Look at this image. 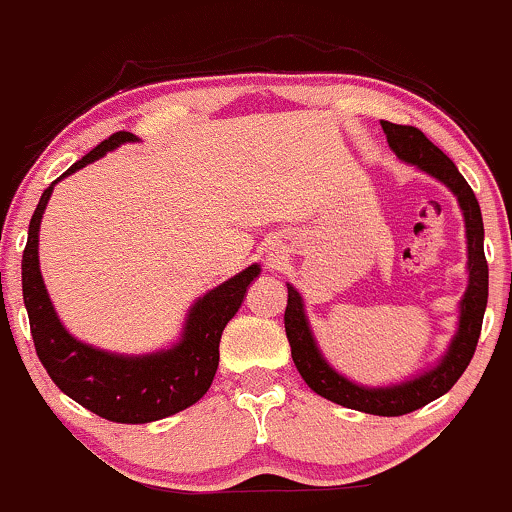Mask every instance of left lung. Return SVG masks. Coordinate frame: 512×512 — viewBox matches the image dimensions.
<instances>
[{"label": "left lung", "mask_w": 512, "mask_h": 512, "mask_svg": "<svg viewBox=\"0 0 512 512\" xmlns=\"http://www.w3.org/2000/svg\"><path fill=\"white\" fill-rule=\"evenodd\" d=\"M389 148L396 153L401 162L418 167L420 172L430 174L440 184L457 196V204L464 216L466 230V291L459 301V320L457 333L449 340L447 352L437 359L428 369H420L411 379H403L389 386H364L357 381L347 379L340 374L328 359L320 352L316 335H313L311 323H308L303 296L294 289V284H286L289 289V301L284 311L286 338L291 345V357H294L296 369L301 379L316 391L318 396L338 403V406L352 408V411L372 413V415H406L428 406L435 398L457 384L459 376L469 367L474 357L476 342L481 335V323H484L486 301H488V265L484 255V218H481L479 201L466 184L462 172L457 170L449 157L425 138L423 131L413 126H398V123L381 121Z\"/></svg>", "instance_id": "obj_1"}]
</instances>
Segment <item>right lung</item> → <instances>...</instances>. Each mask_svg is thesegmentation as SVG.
<instances>
[{"instance_id": "1", "label": "right lung", "mask_w": 512, "mask_h": 512, "mask_svg": "<svg viewBox=\"0 0 512 512\" xmlns=\"http://www.w3.org/2000/svg\"><path fill=\"white\" fill-rule=\"evenodd\" d=\"M138 140V136L128 131L114 133L50 184L31 216L24 260H21V289H24L33 345L50 379L65 396L87 411L111 423L128 425L153 423L184 411L209 391L218 369V345H221L223 328L243 306L247 286L262 272L255 262L228 282L206 291L189 306L177 342L145 355L101 350L77 340L65 328L43 284L41 260H38V230H41L43 211L60 179L92 165L99 157L121 148L123 143H138Z\"/></svg>"}]
</instances>
